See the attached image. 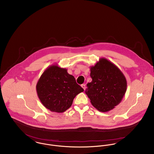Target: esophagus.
<instances>
[{"label": "esophagus", "mask_w": 154, "mask_h": 154, "mask_svg": "<svg viewBox=\"0 0 154 154\" xmlns=\"http://www.w3.org/2000/svg\"><path fill=\"white\" fill-rule=\"evenodd\" d=\"M81 87L83 88L84 90H85V88H86V87H85V84H82V85H81Z\"/></svg>", "instance_id": "34e87169"}]
</instances>
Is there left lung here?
Listing matches in <instances>:
<instances>
[{"instance_id":"left-lung-1","label":"left lung","mask_w":154,"mask_h":154,"mask_svg":"<svg viewBox=\"0 0 154 154\" xmlns=\"http://www.w3.org/2000/svg\"><path fill=\"white\" fill-rule=\"evenodd\" d=\"M92 81L87 84L85 93L92 105L101 112L112 110L122 101L127 90L126 79L122 72L110 60L100 58L90 67Z\"/></svg>"}]
</instances>
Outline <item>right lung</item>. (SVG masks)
<instances>
[{
    "label": "right lung",
    "instance_id": "1",
    "mask_svg": "<svg viewBox=\"0 0 154 154\" xmlns=\"http://www.w3.org/2000/svg\"><path fill=\"white\" fill-rule=\"evenodd\" d=\"M65 68L57 64L48 67L36 85L38 97L44 107L56 112H63L70 107L73 99L84 89Z\"/></svg>",
    "mask_w": 154,
    "mask_h": 154
}]
</instances>
